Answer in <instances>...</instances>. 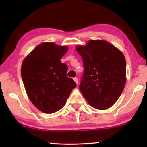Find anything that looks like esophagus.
I'll return each mask as SVG.
<instances>
[{"label":"esophagus","mask_w":147,"mask_h":147,"mask_svg":"<svg viewBox=\"0 0 147 147\" xmlns=\"http://www.w3.org/2000/svg\"><path fill=\"white\" fill-rule=\"evenodd\" d=\"M73 80H74V81L77 83V84H78V78H74Z\"/></svg>","instance_id":"34e87169"}]
</instances>
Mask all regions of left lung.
<instances>
[{"mask_svg": "<svg viewBox=\"0 0 147 147\" xmlns=\"http://www.w3.org/2000/svg\"><path fill=\"white\" fill-rule=\"evenodd\" d=\"M84 72L80 90L88 103L106 109L119 99L126 83V60L119 49L105 40H90L77 46Z\"/></svg>", "mask_w": 147, "mask_h": 147, "instance_id": "1", "label": "left lung"}]
</instances>
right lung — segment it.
I'll return each mask as SVG.
<instances>
[{
  "label": "right lung",
  "instance_id": "1",
  "mask_svg": "<svg viewBox=\"0 0 147 147\" xmlns=\"http://www.w3.org/2000/svg\"><path fill=\"white\" fill-rule=\"evenodd\" d=\"M67 51L65 46L43 42L37 46L22 64L21 76L28 97L45 113H54L62 109L77 86L67 76V65L60 61Z\"/></svg>",
  "mask_w": 147,
  "mask_h": 147
}]
</instances>
